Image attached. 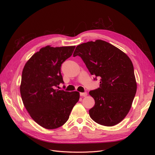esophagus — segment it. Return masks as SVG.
Listing matches in <instances>:
<instances>
[{
  "mask_svg": "<svg viewBox=\"0 0 155 155\" xmlns=\"http://www.w3.org/2000/svg\"><path fill=\"white\" fill-rule=\"evenodd\" d=\"M80 96L81 97H85L87 96V92H81L80 93Z\"/></svg>",
  "mask_w": 155,
  "mask_h": 155,
  "instance_id": "esophagus-1",
  "label": "esophagus"
}]
</instances>
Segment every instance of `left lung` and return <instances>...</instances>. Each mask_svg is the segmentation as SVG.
Masks as SVG:
<instances>
[{
    "mask_svg": "<svg viewBox=\"0 0 155 155\" xmlns=\"http://www.w3.org/2000/svg\"><path fill=\"white\" fill-rule=\"evenodd\" d=\"M74 57L80 56L90 73L100 77V88L89 92L95 104L89 110L98 124L114 126L127 115L137 92L133 64L128 55L105 41L77 46Z\"/></svg>",
    "mask_w": 155,
    "mask_h": 155,
    "instance_id": "obj_1",
    "label": "left lung"
}]
</instances>
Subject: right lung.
Wrapping results in <instances>:
<instances>
[{"label": "right lung", "instance_id": "obj_1", "mask_svg": "<svg viewBox=\"0 0 155 155\" xmlns=\"http://www.w3.org/2000/svg\"><path fill=\"white\" fill-rule=\"evenodd\" d=\"M75 46L41 48L26 63L22 70L20 92L31 118L47 129L60 127L67 122L79 92L55 89L63 83L61 67L72 55Z\"/></svg>", "mask_w": 155, "mask_h": 155}]
</instances>
